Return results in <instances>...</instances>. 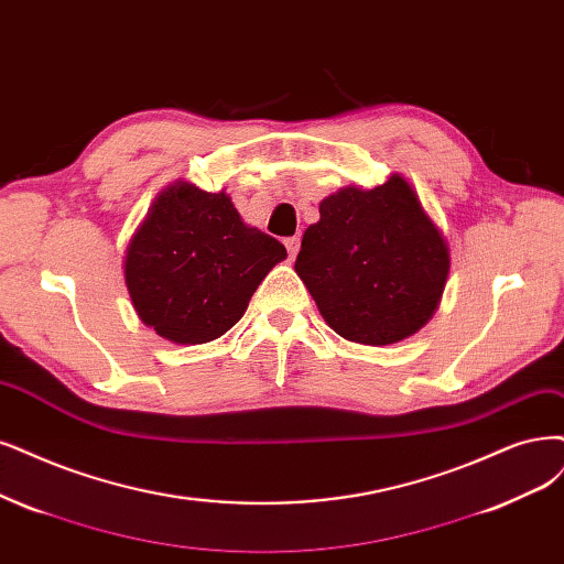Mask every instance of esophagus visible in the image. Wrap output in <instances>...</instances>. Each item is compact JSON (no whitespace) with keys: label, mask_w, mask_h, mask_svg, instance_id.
<instances>
[{"label":"esophagus","mask_w":564,"mask_h":564,"mask_svg":"<svg viewBox=\"0 0 564 564\" xmlns=\"http://www.w3.org/2000/svg\"><path fill=\"white\" fill-rule=\"evenodd\" d=\"M285 248H288V256L295 258L300 253V237H288Z\"/></svg>","instance_id":"esophagus-1"}]
</instances>
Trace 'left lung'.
Listing matches in <instances>:
<instances>
[{
	"label": "left lung",
	"mask_w": 564,
	"mask_h": 564,
	"mask_svg": "<svg viewBox=\"0 0 564 564\" xmlns=\"http://www.w3.org/2000/svg\"><path fill=\"white\" fill-rule=\"evenodd\" d=\"M448 267L444 237L402 176L323 199L295 260L325 323L367 346L419 332L440 304Z\"/></svg>",
	"instance_id": "1"
}]
</instances>
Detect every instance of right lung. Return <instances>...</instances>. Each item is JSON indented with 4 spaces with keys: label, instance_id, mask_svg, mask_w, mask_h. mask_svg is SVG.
Returning a JSON list of instances; mask_svg holds the SVG:
<instances>
[{
    "label": "right lung",
    "instance_id": "obj_1",
    "mask_svg": "<svg viewBox=\"0 0 564 564\" xmlns=\"http://www.w3.org/2000/svg\"><path fill=\"white\" fill-rule=\"evenodd\" d=\"M285 246L248 227L225 193L178 183L162 193L124 258L139 318L174 344H206L232 327Z\"/></svg>",
    "mask_w": 564,
    "mask_h": 564
}]
</instances>
